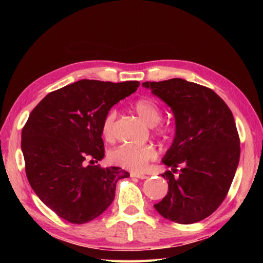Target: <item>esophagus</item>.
<instances>
[{"instance_id":"1","label":"esophagus","mask_w":263,"mask_h":263,"mask_svg":"<svg viewBox=\"0 0 263 263\" xmlns=\"http://www.w3.org/2000/svg\"><path fill=\"white\" fill-rule=\"evenodd\" d=\"M131 177H137V179H140V180H144V179H147V176L145 174H140V173H131Z\"/></svg>"}]
</instances>
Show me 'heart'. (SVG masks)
I'll use <instances>...</instances> for the list:
<instances>
[{
	"instance_id": "b5f03b06",
	"label": "heart",
	"mask_w": 263,
	"mask_h": 263,
	"mask_svg": "<svg viewBox=\"0 0 263 263\" xmlns=\"http://www.w3.org/2000/svg\"><path fill=\"white\" fill-rule=\"evenodd\" d=\"M133 110L147 125L154 126L157 135L169 139L174 135V126L171 124L159 123L161 119V109L157 102L148 97H142L132 104ZM117 114L110 110L102 121L101 131L104 139L112 140L115 136V122ZM157 158V151L151 145L128 146L123 145L115 148L109 153V161L115 166L128 169V171H141L147 162Z\"/></svg>"
}]
</instances>
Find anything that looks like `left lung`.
I'll return each mask as SVG.
<instances>
[{
    "label": "left lung",
    "instance_id": "8db88e82",
    "mask_svg": "<svg viewBox=\"0 0 263 263\" xmlns=\"http://www.w3.org/2000/svg\"><path fill=\"white\" fill-rule=\"evenodd\" d=\"M173 110L175 138L162 159L168 193L155 210L177 224H193L215 212L237 171L240 139L228 104L212 89L182 79L144 82Z\"/></svg>",
    "mask_w": 263,
    "mask_h": 263
}]
</instances>
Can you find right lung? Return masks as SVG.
Here are the masks:
<instances>
[{
    "label": "right lung",
    "mask_w": 263,
    "mask_h": 263,
    "mask_svg": "<svg viewBox=\"0 0 263 263\" xmlns=\"http://www.w3.org/2000/svg\"><path fill=\"white\" fill-rule=\"evenodd\" d=\"M80 80L47 94L31 111L22 130V152L31 188L62 219L84 224L102 215L115 198L119 167L84 166L104 157L101 125L119 101L139 87Z\"/></svg>",
    "instance_id": "1"
}]
</instances>
